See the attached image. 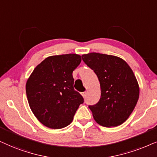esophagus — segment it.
Wrapping results in <instances>:
<instances>
[{
    "mask_svg": "<svg viewBox=\"0 0 157 157\" xmlns=\"http://www.w3.org/2000/svg\"><path fill=\"white\" fill-rule=\"evenodd\" d=\"M82 95L83 96V98H86V96H87V92H82Z\"/></svg>",
    "mask_w": 157,
    "mask_h": 157,
    "instance_id": "1",
    "label": "esophagus"
}]
</instances>
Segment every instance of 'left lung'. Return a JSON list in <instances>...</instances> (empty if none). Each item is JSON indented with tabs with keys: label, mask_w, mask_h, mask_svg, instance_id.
Here are the masks:
<instances>
[{
	"label": "left lung",
	"mask_w": 157,
	"mask_h": 157,
	"mask_svg": "<svg viewBox=\"0 0 157 157\" xmlns=\"http://www.w3.org/2000/svg\"><path fill=\"white\" fill-rule=\"evenodd\" d=\"M83 62L99 80L101 95L89 105L93 118L103 126H117L133 112L139 97L138 82L128 64L118 57L100 53L82 55Z\"/></svg>",
	"instance_id": "1"
}]
</instances>
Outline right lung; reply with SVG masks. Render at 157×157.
<instances>
[{"instance_id":"1","label":"right lung","mask_w":157,"mask_h":157,"mask_svg":"<svg viewBox=\"0 0 157 157\" xmlns=\"http://www.w3.org/2000/svg\"><path fill=\"white\" fill-rule=\"evenodd\" d=\"M81 60L76 54L51 56L36 67L27 80L29 106L36 118L48 128L67 126L84 103L83 97L73 86L72 72Z\"/></svg>"}]
</instances>
